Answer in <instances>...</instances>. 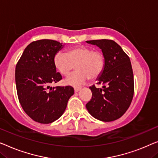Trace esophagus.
<instances>
[{
  "label": "esophagus",
  "mask_w": 158,
  "mask_h": 158,
  "mask_svg": "<svg viewBox=\"0 0 158 158\" xmlns=\"http://www.w3.org/2000/svg\"><path fill=\"white\" fill-rule=\"evenodd\" d=\"M80 89H81L79 88V87H75L74 88V92H78Z\"/></svg>",
  "instance_id": "1"
}]
</instances>
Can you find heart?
I'll return each instance as SVG.
<instances>
[{
    "mask_svg": "<svg viewBox=\"0 0 158 158\" xmlns=\"http://www.w3.org/2000/svg\"><path fill=\"white\" fill-rule=\"evenodd\" d=\"M105 59L103 54L86 46L69 48L66 53L58 52L54 57V65L62 76L67 77L76 65L77 72L66 79L69 85L79 86L88 77L94 79L103 72Z\"/></svg>",
    "mask_w": 158,
    "mask_h": 158,
    "instance_id": "1",
    "label": "heart"
}]
</instances>
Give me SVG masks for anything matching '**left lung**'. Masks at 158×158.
Masks as SVG:
<instances>
[{
	"mask_svg": "<svg viewBox=\"0 0 158 158\" xmlns=\"http://www.w3.org/2000/svg\"><path fill=\"white\" fill-rule=\"evenodd\" d=\"M86 42L101 48L105 64L101 76L97 79V84H102L103 87L90 86L92 97L86 107L89 114L99 120H116L127 110L134 95V76L130 57L112 40Z\"/></svg>",
	"mask_w": 158,
	"mask_h": 158,
	"instance_id": "1",
	"label": "left lung"
}]
</instances>
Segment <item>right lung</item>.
I'll return each instance as SVG.
<instances>
[{
	"mask_svg": "<svg viewBox=\"0 0 158 158\" xmlns=\"http://www.w3.org/2000/svg\"><path fill=\"white\" fill-rule=\"evenodd\" d=\"M62 44L51 39L33 41L26 46L15 66V78L20 104L28 116L41 124L52 123L63 114L74 94L71 86L50 87L62 79L54 65Z\"/></svg>",
	"mask_w": 158,
	"mask_h": 158,
	"instance_id": "right-lung-1",
	"label": "right lung"
}]
</instances>
